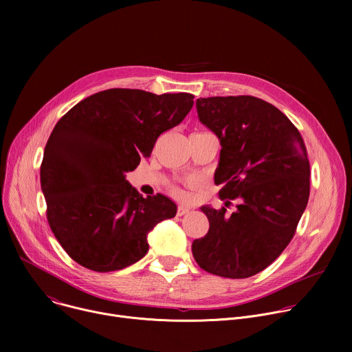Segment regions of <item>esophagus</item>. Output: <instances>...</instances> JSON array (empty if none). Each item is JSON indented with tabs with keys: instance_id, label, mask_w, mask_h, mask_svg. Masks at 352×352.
Masks as SVG:
<instances>
[{
	"instance_id": "1",
	"label": "esophagus",
	"mask_w": 352,
	"mask_h": 352,
	"mask_svg": "<svg viewBox=\"0 0 352 352\" xmlns=\"http://www.w3.org/2000/svg\"><path fill=\"white\" fill-rule=\"evenodd\" d=\"M186 213H189V209L188 208H184V206H178L177 208V216H184V214H186Z\"/></svg>"
}]
</instances>
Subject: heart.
<instances>
[{
  "instance_id": "obj_1",
  "label": "heart",
  "mask_w": 352,
  "mask_h": 352,
  "mask_svg": "<svg viewBox=\"0 0 352 352\" xmlns=\"http://www.w3.org/2000/svg\"><path fill=\"white\" fill-rule=\"evenodd\" d=\"M171 190H173V193H174L175 196H178V197H179V196H182V192H181V189H179V188L173 186V188H171Z\"/></svg>"
}]
</instances>
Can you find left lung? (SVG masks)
Instances as JSON below:
<instances>
[{"label":"left lung","instance_id":"1","mask_svg":"<svg viewBox=\"0 0 352 352\" xmlns=\"http://www.w3.org/2000/svg\"><path fill=\"white\" fill-rule=\"evenodd\" d=\"M196 109L200 122L220 139L214 182L226 206L202 208L210 227L193 241V258L220 277L255 276L281 255L308 205L307 146L287 116L262 98H197ZM231 199L237 205L228 215Z\"/></svg>","mask_w":352,"mask_h":352}]
</instances>
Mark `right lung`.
Segmentation results:
<instances>
[{
  "instance_id": "add662e5",
  "label": "right lung",
  "mask_w": 352,
  "mask_h": 352,
  "mask_svg": "<svg viewBox=\"0 0 352 352\" xmlns=\"http://www.w3.org/2000/svg\"><path fill=\"white\" fill-rule=\"evenodd\" d=\"M193 94L109 89L74 106L50 135L40 166L47 221L80 266L107 273L140 261L147 234L177 206L164 195L143 197L125 173L150 157L157 138L178 125Z\"/></svg>"
}]
</instances>
